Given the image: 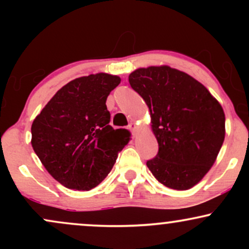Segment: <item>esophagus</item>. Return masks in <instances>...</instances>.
<instances>
[{
    "label": "esophagus",
    "instance_id": "1",
    "mask_svg": "<svg viewBox=\"0 0 249 249\" xmlns=\"http://www.w3.org/2000/svg\"><path fill=\"white\" fill-rule=\"evenodd\" d=\"M136 128H137V125L134 124V123H131V124L128 125V130H130L132 133H134V131H136Z\"/></svg>",
    "mask_w": 249,
    "mask_h": 249
}]
</instances>
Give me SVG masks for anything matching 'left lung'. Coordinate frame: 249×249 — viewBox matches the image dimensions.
Instances as JSON below:
<instances>
[{
    "instance_id": "left-lung-1",
    "label": "left lung",
    "mask_w": 249,
    "mask_h": 249,
    "mask_svg": "<svg viewBox=\"0 0 249 249\" xmlns=\"http://www.w3.org/2000/svg\"><path fill=\"white\" fill-rule=\"evenodd\" d=\"M128 82L148 107L158 142L148 170L166 187L190 190L206 176L222 146V107L201 83L168 65L139 68Z\"/></svg>"
}]
</instances>
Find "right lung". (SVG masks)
<instances>
[{
	"mask_svg": "<svg viewBox=\"0 0 249 249\" xmlns=\"http://www.w3.org/2000/svg\"><path fill=\"white\" fill-rule=\"evenodd\" d=\"M121 83L99 72L65 84L31 125V145L45 170L63 186L90 191L115 165L130 141L125 128L110 123L107 98Z\"/></svg>",
	"mask_w": 249,
	"mask_h": 249,
	"instance_id": "right-lung-1",
	"label": "right lung"
}]
</instances>
